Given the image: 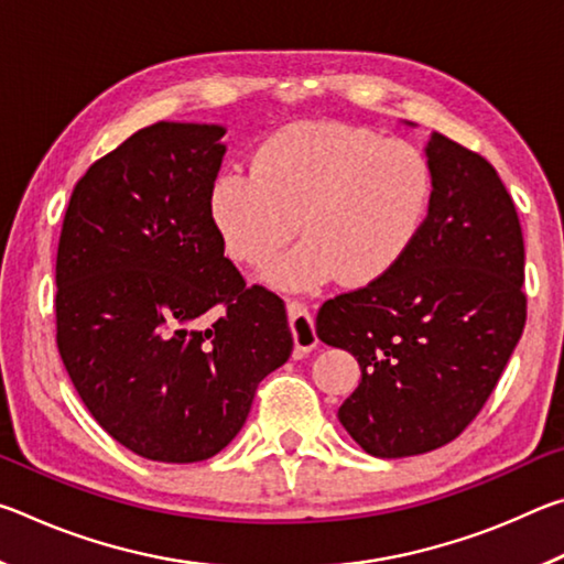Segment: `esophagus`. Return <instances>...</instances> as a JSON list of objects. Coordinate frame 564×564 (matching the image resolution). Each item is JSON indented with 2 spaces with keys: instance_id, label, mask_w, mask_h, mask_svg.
I'll return each instance as SVG.
<instances>
[{
  "instance_id": "obj_1",
  "label": "esophagus",
  "mask_w": 564,
  "mask_h": 564,
  "mask_svg": "<svg viewBox=\"0 0 564 564\" xmlns=\"http://www.w3.org/2000/svg\"><path fill=\"white\" fill-rule=\"evenodd\" d=\"M285 311H289V326L293 333L295 352H299V356H305V352H311L318 346L316 326H313V316H311L308 305L301 301H289Z\"/></svg>"
}]
</instances>
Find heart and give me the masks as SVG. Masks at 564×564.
<instances>
[{
    "instance_id": "obj_1",
    "label": "heart",
    "mask_w": 564,
    "mask_h": 564,
    "mask_svg": "<svg viewBox=\"0 0 564 564\" xmlns=\"http://www.w3.org/2000/svg\"><path fill=\"white\" fill-rule=\"evenodd\" d=\"M433 202L431 161L408 141L348 123H291L256 149L251 171L226 169L208 191L218 238L236 263L259 265L299 228L303 241L265 269L283 291L338 275L370 285L398 269Z\"/></svg>"
}]
</instances>
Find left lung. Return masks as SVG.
<instances>
[{
	"mask_svg": "<svg viewBox=\"0 0 564 564\" xmlns=\"http://www.w3.org/2000/svg\"><path fill=\"white\" fill-rule=\"evenodd\" d=\"M433 202L386 279L321 305L316 333L356 356L338 420L376 457L455 441L498 386L528 318L518 212L488 161L433 133Z\"/></svg>",
	"mask_w": 564,
	"mask_h": 564,
	"instance_id": "1",
	"label": "left lung"
}]
</instances>
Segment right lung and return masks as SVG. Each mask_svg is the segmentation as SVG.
<instances>
[{
    "mask_svg": "<svg viewBox=\"0 0 564 564\" xmlns=\"http://www.w3.org/2000/svg\"><path fill=\"white\" fill-rule=\"evenodd\" d=\"M226 133L159 121L94 161L56 251V346L76 393L147 460H208L234 441L293 336L248 289L208 212Z\"/></svg>",
    "mask_w": 564,
    "mask_h": 564,
    "instance_id": "1",
    "label": "right lung"
}]
</instances>
